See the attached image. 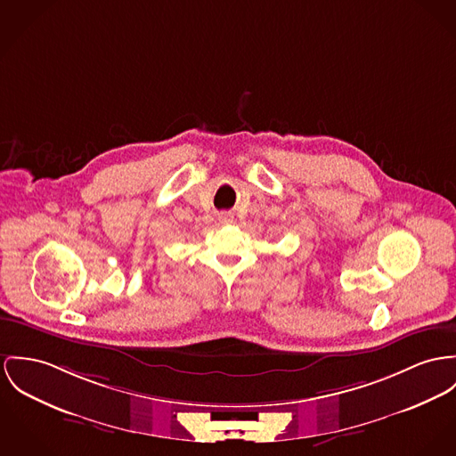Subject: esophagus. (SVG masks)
Here are the masks:
<instances>
[{
    "label": "esophagus",
    "instance_id": "34e87169",
    "mask_svg": "<svg viewBox=\"0 0 456 456\" xmlns=\"http://www.w3.org/2000/svg\"><path fill=\"white\" fill-rule=\"evenodd\" d=\"M218 220H220V224H232V220H234V216L231 215V213H220L218 215Z\"/></svg>",
    "mask_w": 456,
    "mask_h": 456
}]
</instances>
